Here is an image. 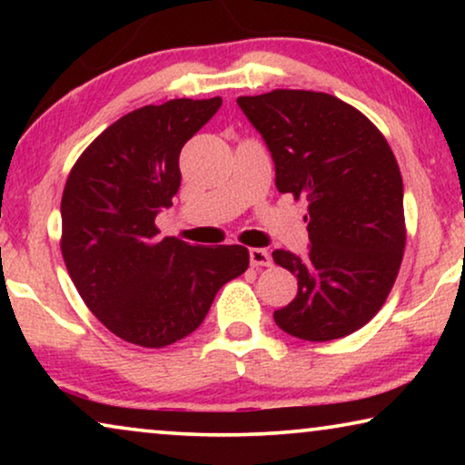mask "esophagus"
I'll list each match as a JSON object with an SVG mask.
<instances>
[{"label": "esophagus", "mask_w": 465, "mask_h": 465, "mask_svg": "<svg viewBox=\"0 0 465 465\" xmlns=\"http://www.w3.org/2000/svg\"><path fill=\"white\" fill-rule=\"evenodd\" d=\"M250 262H252V266H271L272 258L266 250H260V247H252V250H250Z\"/></svg>", "instance_id": "esophagus-1"}]
</instances>
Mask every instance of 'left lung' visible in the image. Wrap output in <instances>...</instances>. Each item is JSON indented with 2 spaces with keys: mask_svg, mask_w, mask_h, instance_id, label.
<instances>
[{
  "mask_svg": "<svg viewBox=\"0 0 465 465\" xmlns=\"http://www.w3.org/2000/svg\"><path fill=\"white\" fill-rule=\"evenodd\" d=\"M237 104L271 152L279 193L309 203V253L272 252L298 279L275 323L302 341L342 339L377 315L402 262L396 156L364 114L332 94L272 91Z\"/></svg>",
  "mask_w": 465,
  "mask_h": 465,
  "instance_id": "obj_1",
  "label": "left lung"
}]
</instances>
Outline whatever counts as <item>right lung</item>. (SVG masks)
Segmentation results:
<instances>
[{
	"label": "right lung",
	"instance_id": "right-lung-1",
	"mask_svg": "<svg viewBox=\"0 0 465 465\" xmlns=\"http://www.w3.org/2000/svg\"><path fill=\"white\" fill-rule=\"evenodd\" d=\"M222 99H171L107 126L82 152L61 199V252L72 282L104 326L161 349L194 332L218 290L250 266L241 245L158 239L154 224L182 183L180 152Z\"/></svg>",
	"mask_w": 465,
	"mask_h": 465
}]
</instances>
